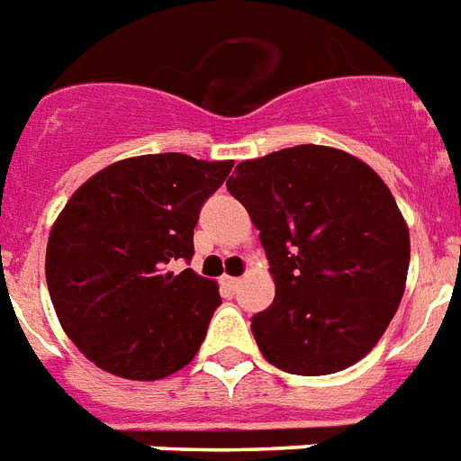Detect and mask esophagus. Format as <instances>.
Returning <instances> with one entry per match:
<instances>
[{
	"instance_id": "esophagus-1",
	"label": "esophagus",
	"mask_w": 461,
	"mask_h": 461,
	"mask_svg": "<svg viewBox=\"0 0 461 461\" xmlns=\"http://www.w3.org/2000/svg\"><path fill=\"white\" fill-rule=\"evenodd\" d=\"M222 283H224V287H227V290H237V287L241 285V277H230V276H227L222 280Z\"/></svg>"
}]
</instances>
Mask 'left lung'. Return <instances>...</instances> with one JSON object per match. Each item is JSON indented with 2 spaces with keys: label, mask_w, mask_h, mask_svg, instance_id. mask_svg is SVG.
<instances>
[{
  "label": "left lung",
  "mask_w": 461,
  "mask_h": 461,
  "mask_svg": "<svg viewBox=\"0 0 461 461\" xmlns=\"http://www.w3.org/2000/svg\"><path fill=\"white\" fill-rule=\"evenodd\" d=\"M227 191L261 234L276 300L251 319L270 365L331 375L363 360L396 314L411 241L396 200L365 161L297 145L241 161Z\"/></svg>",
  "instance_id": "8db88e82"
}]
</instances>
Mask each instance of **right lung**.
<instances>
[{
	"label": "right lung",
	"mask_w": 461,
	"mask_h": 461,
	"mask_svg": "<svg viewBox=\"0 0 461 461\" xmlns=\"http://www.w3.org/2000/svg\"><path fill=\"white\" fill-rule=\"evenodd\" d=\"M234 161L145 154L77 188L50 230L45 280L65 333L101 370L161 379L191 363L222 304L193 258L200 207Z\"/></svg>",
	"instance_id": "1"
}]
</instances>
